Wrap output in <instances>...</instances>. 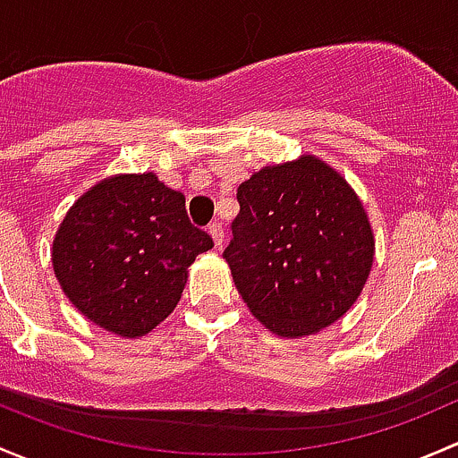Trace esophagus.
<instances>
[{
  "label": "esophagus",
  "mask_w": 458,
  "mask_h": 458,
  "mask_svg": "<svg viewBox=\"0 0 458 458\" xmlns=\"http://www.w3.org/2000/svg\"><path fill=\"white\" fill-rule=\"evenodd\" d=\"M207 229H209V233H211V238H214L216 247H223V238H225L223 225H220V223H211Z\"/></svg>",
  "instance_id": "obj_1"
}]
</instances>
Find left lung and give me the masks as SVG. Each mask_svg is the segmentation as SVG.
Returning <instances> with one entry per match:
<instances>
[{"label": "left lung", "mask_w": 458, "mask_h": 458, "mask_svg": "<svg viewBox=\"0 0 458 458\" xmlns=\"http://www.w3.org/2000/svg\"><path fill=\"white\" fill-rule=\"evenodd\" d=\"M223 258L240 295L282 337L318 333L364 289L375 256L360 198L315 157L273 165L238 187Z\"/></svg>", "instance_id": "obj_1"}]
</instances>
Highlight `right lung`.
Returning <instances> with one entry per match:
<instances>
[{
    "mask_svg": "<svg viewBox=\"0 0 458 458\" xmlns=\"http://www.w3.org/2000/svg\"><path fill=\"white\" fill-rule=\"evenodd\" d=\"M211 247V235L191 225L185 196L154 174H130L74 202L56 231L53 264L89 322L140 337L176 309L187 267Z\"/></svg>",
    "mask_w": 458,
    "mask_h": 458,
    "instance_id": "obj_1",
    "label": "right lung"
}]
</instances>
